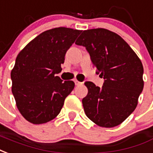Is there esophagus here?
I'll return each mask as SVG.
<instances>
[{
	"label": "esophagus",
	"mask_w": 153,
	"mask_h": 153,
	"mask_svg": "<svg viewBox=\"0 0 153 153\" xmlns=\"http://www.w3.org/2000/svg\"><path fill=\"white\" fill-rule=\"evenodd\" d=\"M74 83H75V85L79 86V85H82V82H79V81H78L77 79H74Z\"/></svg>",
	"instance_id": "1"
}]
</instances>
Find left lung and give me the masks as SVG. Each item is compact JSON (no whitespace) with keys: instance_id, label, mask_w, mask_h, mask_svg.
I'll list each match as a JSON object with an SVG mask.
<instances>
[{"instance_id":"8db88e82","label":"left lung","mask_w":153,"mask_h":153,"mask_svg":"<svg viewBox=\"0 0 153 153\" xmlns=\"http://www.w3.org/2000/svg\"><path fill=\"white\" fill-rule=\"evenodd\" d=\"M75 44L85 47L105 79L102 88L84 83L88 93L82 102L87 117L102 127L120 125L135 109L143 91L142 62L121 36L107 29L83 30Z\"/></svg>"}]
</instances>
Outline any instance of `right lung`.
Returning a JSON list of instances; mask_svg holds the SVG:
<instances>
[{"label": "right lung", "instance_id": "obj_1", "mask_svg": "<svg viewBox=\"0 0 153 153\" xmlns=\"http://www.w3.org/2000/svg\"><path fill=\"white\" fill-rule=\"evenodd\" d=\"M82 30L56 27L45 30L25 46L11 71L12 93L22 117L33 124H43L59 114L64 101L74 88L63 81L62 71L66 51Z\"/></svg>", "mask_w": 153, "mask_h": 153}]
</instances>
